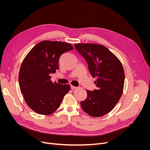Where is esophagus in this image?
Instances as JSON below:
<instances>
[{"instance_id":"obj_1","label":"esophagus","mask_w":150,"mask_h":150,"mask_svg":"<svg viewBox=\"0 0 150 150\" xmlns=\"http://www.w3.org/2000/svg\"><path fill=\"white\" fill-rule=\"evenodd\" d=\"M70 88L72 89H75L76 88V87H75V86H72V85H71V86H70Z\"/></svg>"}]
</instances>
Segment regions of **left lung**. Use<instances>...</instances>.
Wrapping results in <instances>:
<instances>
[{"instance_id": "1", "label": "left lung", "mask_w": 150, "mask_h": 150, "mask_svg": "<svg viewBox=\"0 0 150 150\" xmlns=\"http://www.w3.org/2000/svg\"><path fill=\"white\" fill-rule=\"evenodd\" d=\"M75 49L88 63L97 89L87 90L81 101L83 111L98 117L109 112L119 101L123 90L125 73L121 62L106 47L97 44H75Z\"/></svg>"}]
</instances>
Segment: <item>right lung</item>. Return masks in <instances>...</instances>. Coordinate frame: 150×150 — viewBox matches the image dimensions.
Segmentation results:
<instances>
[{"instance_id":"right-lung-1","label":"right lung","mask_w":150,"mask_h":150,"mask_svg":"<svg viewBox=\"0 0 150 150\" xmlns=\"http://www.w3.org/2000/svg\"><path fill=\"white\" fill-rule=\"evenodd\" d=\"M74 49L66 42L43 41L31 49L22 62L19 73L21 93L35 112L49 115L59 107L69 84L53 83L50 74L58 70L61 54Z\"/></svg>"}]
</instances>
